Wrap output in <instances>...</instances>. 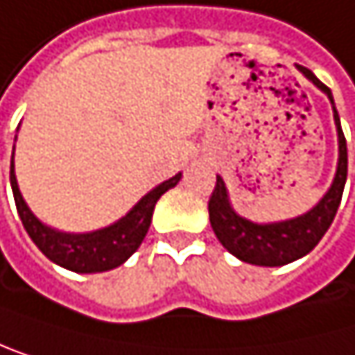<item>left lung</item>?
<instances>
[{
  "instance_id": "1",
  "label": "left lung",
  "mask_w": 355,
  "mask_h": 355,
  "mask_svg": "<svg viewBox=\"0 0 355 355\" xmlns=\"http://www.w3.org/2000/svg\"><path fill=\"white\" fill-rule=\"evenodd\" d=\"M298 70L313 85L320 87L334 106L330 89L311 70H306V67L298 65ZM334 123L338 132V166H336L334 181L328 193L318 202V207H313L306 215L281 223H251L241 215H236L234 209L230 207L223 179L217 176L215 189L209 200V217L215 236L232 255H236L239 260L255 266H283L306 255L322 241V236L328 232L338 211V204L340 198H343V189L347 181V142L343 130H340L336 108H334Z\"/></svg>"
}]
</instances>
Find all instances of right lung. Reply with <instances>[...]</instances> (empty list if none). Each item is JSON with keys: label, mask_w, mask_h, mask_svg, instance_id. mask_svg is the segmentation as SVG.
<instances>
[{"label": "right lung", "mask_w": 355, "mask_h": 355, "mask_svg": "<svg viewBox=\"0 0 355 355\" xmlns=\"http://www.w3.org/2000/svg\"><path fill=\"white\" fill-rule=\"evenodd\" d=\"M179 181H181V172L164 181L162 185H157L153 191H148L125 217H121L116 223L104 230H95L89 232V234H65V232L51 230L29 211L17 185L15 155H12L10 162L12 193H15L17 211L29 239L51 262L74 272H104L123 264L144 241L157 200Z\"/></svg>", "instance_id": "add662e5"}]
</instances>
